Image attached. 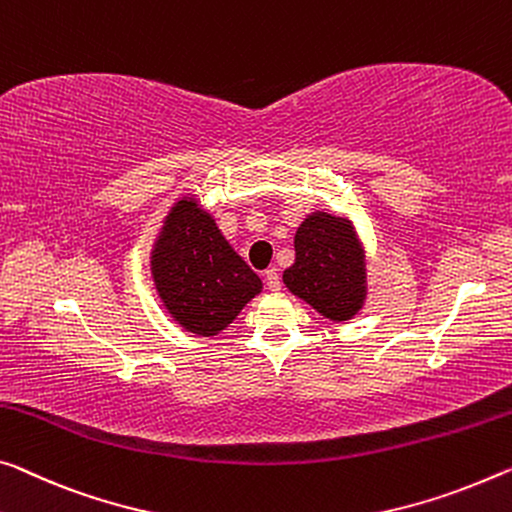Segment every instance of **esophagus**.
I'll return each mask as SVG.
<instances>
[{
  "mask_svg": "<svg viewBox=\"0 0 512 512\" xmlns=\"http://www.w3.org/2000/svg\"><path fill=\"white\" fill-rule=\"evenodd\" d=\"M265 283H267V288L274 290V293H277V290H281V279H279L277 267H270V270L265 272Z\"/></svg>",
  "mask_w": 512,
  "mask_h": 512,
  "instance_id": "esophagus-1",
  "label": "esophagus"
}]
</instances>
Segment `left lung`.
Instances as JSON below:
<instances>
[{"mask_svg": "<svg viewBox=\"0 0 512 512\" xmlns=\"http://www.w3.org/2000/svg\"><path fill=\"white\" fill-rule=\"evenodd\" d=\"M283 283L320 316L355 318L366 302V254L350 219L311 212L295 233V263Z\"/></svg>", "mask_w": 512, "mask_h": 512, "instance_id": "1", "label": "left lung"}]
</instances>
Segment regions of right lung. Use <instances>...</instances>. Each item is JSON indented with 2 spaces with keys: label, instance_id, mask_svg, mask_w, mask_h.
Returning <instances> with one entry per match:
<instances>
[{
  "label": "right lung",
  "instance_id": "right-lung-1",
  "mask_svg": "<svg viewBox=\"0 0 512 512\" xmlns=\"http://www.w3.org/2000/svg\"><path fill=\"white\" fill-rule=\"evenodd\" d=\"M151 274L169 316L196 336H217L263 288L194 194L176 201L164 217Z\"/></svg>",
  "mask_w": 512,
  "mask_h": 512
}]
</instances>
